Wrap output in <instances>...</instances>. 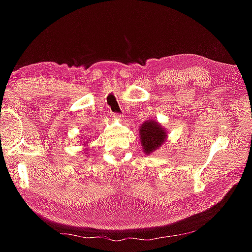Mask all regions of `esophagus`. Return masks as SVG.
Masks as SVG:
<instances>
[{
	"label": "esophagus",
	"instance_id": "obj_1",
	"mask_svg": "<svg viewBox=\"0 0 252 252\" xmlns=\"http://www.w3.org/2000/svg\"><path fill=\"white\" fill-rule=\"evenodd\" d=\"M111 118L112 119H121L122 118V114H120V113H117V112H111Z\"/></svg>",
	"mask_w": 252,
	"mask_h": 252
}]
</instances>
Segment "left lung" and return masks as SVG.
Returning a JSON list of instances; mask_svg holds the SVG:
<instances>
[{
	"label": "left lung",
	"mask_w": 252,
	"mask_h": 252,
	"mask_svg": "<svg viewBox=\"0 0 252 252\" xmlns=\"http://www.w3.org/2000/svg\"><path fill=\"white\" fill-rule=\"evenodd\" d=\"M140 138L144 153L150 155L157 150L165 140V131L156 121L144 122L140 129Z\"/></svg>",
	"instance_id": "1"
}]
</instances>
